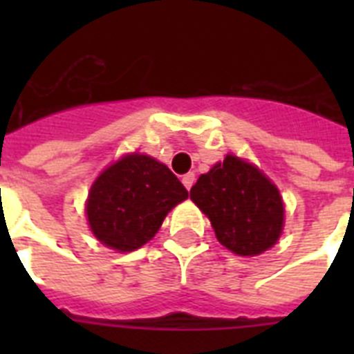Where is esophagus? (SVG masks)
<instances>
[{
  "label": "esophagus",
  "mask_w": 354,
  "mask_h": 354,
  "mask_svg": "<svg viewBox=\"0 0 354 354\" xmlns=\"http://www.w3.org/2000/svg\"><path fill=\"white\" fill-rule=\"evenodd\" d=\"M182 182H183V185H185V189H187V191H191V187H193V183H194L193 172H187V174H183Z\"/></svg>",
  "instance_id": "34e87169"
}]
</instances>
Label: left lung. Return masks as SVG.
<instances>
[{
    "instance_id": "left-lung-1",
    "label": "left lung",
    "mask_w": 354,
    "mask_h": 354,
    "mask_svg": "<svg viewBox=\"0 0 354 354\" xmlns=\"http://www.w3.org/2000/svg\"><path fill=\"white\" fill-rule=\"evenodd\" d=\"M222 246L236 255H259L279 239L283 200L257 167L226 156L191 187Z\"/></svg>"
}]
</instances>
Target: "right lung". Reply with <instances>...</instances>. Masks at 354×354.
<instances>
[{"label":"right lung","instance_id":"1","mask_svg":"<svg viewBox=\"0 0 354 354\" xmlns=\"http://www.w3.org/2000/svg\"><path fill=\"white\" fill-rule=\"evenodd\" d=\"M189 196L169 167L128 154L91 185L86 213L93 235L119 252H132L158 233L165 215Z\"/></svg>","mask_w":354,"mask_h":354}]
</instances>
